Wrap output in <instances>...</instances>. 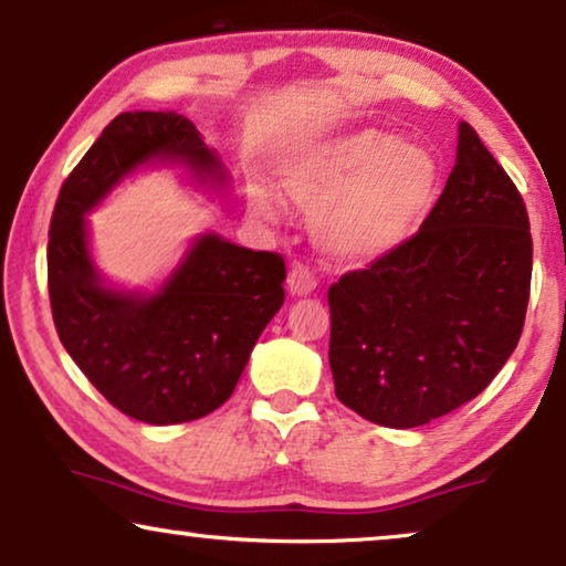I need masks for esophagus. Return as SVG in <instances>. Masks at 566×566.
<instances>
[{
    "label": "esophagus",
    "instance_id": "1",
    "mask_svg": "<svg viewBox=\"0 0 566 566\" xmlns=\"http://www.w3.org/2000/svg\"><path fill=\"white\" fill-rule=\"evenodd\" d=\"M314 289H316L314 273L306 265L296 262V265H293L291 273H289V291L293 293V296H308V293H312Z\"/></svg>",
    "mask_w": 566,
    "mask_h": 566
}]
</instances>
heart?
<instances>
[{
    "instance_id": "1",
    "label": "heart",
    "mask_w": 566,
    "mask_h": 566,
    "mask_svg": "<svg viewBox=\"0 0 566 566\" xmlns=\"http://www.w3.org/2000/svg\"><path fill=\"white\" fill-rule=\"evenodd\" d=\"M291 198L314 213L319 242L345 262H374L397 252L436 203L440 169L430 151L399 144L378 128L329 138L283 172ZM254 211L273 216L265 196Z\"/></svg>"
}]
</instances>
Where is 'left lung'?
<instances>
[{
    "instance_id": "left-lung-1",
    "label": "left lung",
    "mask_w": 566,
    "mask_h": 566,
    "mask_svg": "<svg viewBox=\"0 0 566 566\" xmlns=\"http://www.w3.org/2000/svg\"><path fill=\"white\" fill-rule=\"evenodd\" d=\"M528 211L469 123L417 234L329 285V368L345 407L420 428L482 394L521 339L531 296Z\"/></svg>"
}]
</instances>
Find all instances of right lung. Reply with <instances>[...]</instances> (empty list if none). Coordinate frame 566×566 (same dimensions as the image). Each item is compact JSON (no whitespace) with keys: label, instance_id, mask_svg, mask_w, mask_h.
I'll list each match as a JSON object with an SVG mask.
<instances>
[{"label":"right lung","instance_id":"obj_1","mask_svg":"<svg viewBox=\"0 0 566 566\" xmlns=\"http://www.w3.org/2000/svg\"><path fill=\"white\" fill-rule=\"evenodd\" d=\"M159 157L185 161L200 182L227 180L188 118L120 113L61 185L49 231V296L59 339L92 386L134 420L177 424L211 415L234 394L254 343L283 306L285 262L206 234L151 296L103 285L84 213Z\"/></svg>","mask_w":566,"mask_h":566}]
</instances>
